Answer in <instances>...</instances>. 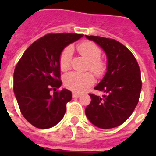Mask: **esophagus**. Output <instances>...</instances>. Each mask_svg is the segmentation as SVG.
Instances as JSON below:
<instances>
[{"instance_id":"esophagus-1","label":"esophagus","mask_w":156,"mask_h":156,"mask_svg":"<svg viewBox=\"0 0 156 156\" xmlns=\"http://www.w3.org/2000/svg\"><path fill=\"white\" fill-rule=\"evenodd\" d=\"M72 95H73V98H78V97H80L81 95H80V94H78V93L73 92Z\"/></svg>"}]
</instances>
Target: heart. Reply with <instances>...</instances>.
<instances>
[{"label": "heart", "mask_w": 156, "mask_h": 156, "mask_svg": "<svg viewBox=\"0 0 156 156\" xmlns=\"http://www.w3.org/2000/svg\"><path fill=\"white\" fill-rule=\"evenodd\" d=\"M77 50L80 55L88 61L87 69L91 71L96 78H102L106 72V62L101 56V49L96 44L91 41H83L77 45ZM73 49L70 46L66 47L61 52L59 57V66L61 71H68L70 68ZM95 83L92 73H69L64 77V85L69 90L81 93L90 88Z\"/></svg>", "instance_id": "1"}]
</instances>
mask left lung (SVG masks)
<instances>
[{
    "instance_id": "1",
    "label": "left lung",
    "mask_w": 156,
    "mask_h": 156,
    "mask_svg": "<svg viewBox=\"0 0 156 156\" xmlns=\"http://www.w3.org/2000/svg\"><path fill=\"white\" fill-rule=\"evenodd\" d=\"M104 50L108 71L95 87L104 91L102 97L89 94L91 101L85 109L89 121L101 129L123 124L133 113L140 97L141 71L133 53L118 41L109 38L86 35Z\"/></svg>"
}]
</instances>
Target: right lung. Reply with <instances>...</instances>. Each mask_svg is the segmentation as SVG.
<instances>
[{
	"instance_id": "add662e5",
	"label": "right lung",
	"mask_w": 156,
	"mask_h": 156,
	"mask_svg": "<svg viewBox=\"0 0 156 156\" xmlns=\"http://www.w3.org/2000/svg\"><path fill=\"white\" fill-rule=\"evenodd\" d=\"M83 35L49 33L30 44L13 73V91L23 116L39 129L56 126L63 118L70 90L62 84L59 57L64 48Z\"/></svg>"
}]
</instances>
